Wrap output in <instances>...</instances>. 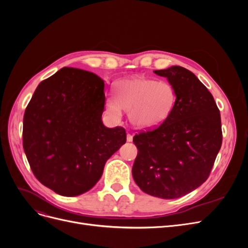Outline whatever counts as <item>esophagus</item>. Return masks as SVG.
<instances>
[{
    "instance_id": "obj_1",
    "label": "esophagus",
    "mask_w": 248,
    "mask_h": 248,
    "mask_svg": "<svg viewBox=\"0 0 248 248\" xmlns=\"http://www.w3.org/2000/svg\"><path fill=\"white\" fill-rule=\"evenodd\" d=\"M127 141H132V139H133V137L131 136L130 133H127Z\"/></svg>"
}]
</instances>
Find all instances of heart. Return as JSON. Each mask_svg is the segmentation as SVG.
I'll return each mask as SVG.
<instances>
[{"label":"heart","mask_w":248,"mask_h":248,"mask_svg":"<svg viewBox=\"0 0 248 248\" xmlns=\"http://www.w3.org/2000/svg\"><path fill=\"white\" fill-rule=\"evenodd\" d=\"M177 101L176 90L167 80L132 78L118 81L114 98L107 101V112L116 119L128 111L130 123L140 129L162 124L170 116Z\"/></svg>","instance_id":"obj_1"}]
</instances>
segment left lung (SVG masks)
Segmentation results:
<instances>
[{
	"instance_id": "left-lung-1",
	"label": "left lung",
	"mask_w": 248,
	"mask_h": 248,
	"mask_svg": "<svg viewBox=\"0 0 248 248\" xmlns=\"http://www.w3.org/2000/svg\"><path fill=\"white\" fill-rule=\"evenodd\" d=\"M177 94L170 116L155 128L133 137L139 152L132 176L150 196L177 199L208 179L222 144L220 112L209 90L188 69L155 70Z\"/></svg>"
}]
</instances>
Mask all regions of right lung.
I'll return each mask as SVG.
<instances>
[{
	"label": "right lung",
	"mask_w": 248,
	"mask_h": 248,
	"mask_svg": "<svg viewBox=\"0 0 248 248\" xmlns=\"http://www.w3.org/2000/svg\"><path fill=\"white\" fill-rule=\"evenodd\" d=\"M104 81L64 67L42 80L24 115L22 145L34 176L64 197L90 190L104 164L126 142L123 127L108 128L101 116Z\"/></svg>",
	"instance_id": "1"
}]
</instances>
